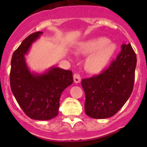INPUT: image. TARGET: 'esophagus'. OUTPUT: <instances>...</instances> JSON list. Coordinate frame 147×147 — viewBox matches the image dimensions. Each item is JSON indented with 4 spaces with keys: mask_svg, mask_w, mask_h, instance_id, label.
<instances>
[{
    "mask_svg": "<svg viewBox=\"0 0 147 147\" xmlns=\"http://www.w3.org/2000/svg\"><path fill=\"white\" fill-rule=\"evenodd\" d=\"M74 78V82L76 83H80L81 82V76L80 75H78V74H75L73 76Z\"/></svg>",
    "mask_w": 147,
    "mask_h": 147,
    "instance_id": "1",
    "label": "esophagus"
}]
</instances>
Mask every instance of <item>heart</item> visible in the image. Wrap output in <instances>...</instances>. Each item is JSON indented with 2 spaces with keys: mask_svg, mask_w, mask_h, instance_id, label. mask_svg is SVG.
I'll return each instance as SVG.
<instances>
[{
  "mask_svg": "<svg viewBox=\"0 0 147 147\" xmlns=\"http://www.w3.org/2000/svg\"><path fill=\"white\" fill-rule=\"evenodd\" d=\"M117 49V45L107 37H96L80 42L76 50L80 54L88 55L85 69L92 73L100 72L107 66Z\"/></svg>",
  "mask_w": 147,
  "mask_h": 147,
  "instance_id": "heart-1",
  "label": "heart"
}]
</instances>
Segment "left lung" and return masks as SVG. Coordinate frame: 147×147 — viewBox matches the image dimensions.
<instances>
[{"label":"left lung","mask_w":147,"mask_h":147,"mask_svg":"<svg viewBox=\"0 0 147 147\" xmlns=\"http://www.w3.org/2000/svg\"><path fill=\"white\" fill-rule=\"evenodd\" d=\"M121 48L116 60L108 69L82 82L85 94V114L92 118L114 116L132 93L137 56L130 43L123 44Z\"/></svg>","instance_id":"8db88e82"}]
</instances>
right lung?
Wrapping results in <instances>:
<instances>
[{
    "mask_svg": "<svg viewBox=\"0 0 147 147\" xmlns=\"http://www.w3.org/2000/svg\"><path fill=\"white\" fill-rule=\"evenodd\" d=\"M42 32L27 36L15 50L11 59L10 88L18 105L31 119L47 121L59 114L62 92L73 83L72 71L50 67L42 73L32 71L25 55Z\"/></svg>",
    "mask_w": 147,
    "mask_h": 147,
    "instance_id": "1",
    "label": "right lung"
}]
</instances>
